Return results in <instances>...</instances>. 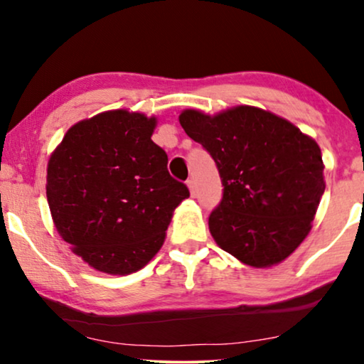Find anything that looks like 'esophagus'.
<instances>
[{
  "instance_id": "esophagus-1",
  "label": "esophagus",
  "mask_w": 364,
  "mask_h": 364,
  "mask_svg": "<svg viewBox=\"0 0 364 364\" xmlns=\"http://www.w3.org/2000/svg\"><path fill=\"white\" fill-rule=\"evenodd\" d=\"M187 187H188V191H191V196L197 197V183H196V181H193V178H188Z\"/></svg>"
}]
</instances>
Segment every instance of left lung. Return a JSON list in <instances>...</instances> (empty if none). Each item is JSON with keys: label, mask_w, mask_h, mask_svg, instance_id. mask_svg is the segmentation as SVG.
<instances>
[{"label": "left lung", "mask_w": 364, "mask_h": 364, "mask_svg": "<svg viewBox=\"0 0 364 364\" xmlns=\"http://www.w3.org/2000/svg\"><path fill=\"white\" fill-rule=\"evenodd\" d=\"M178 121L220 173L223 197L208 217L217 245L255 268L290 257L311 230L325 192L318 144L287 119L252 106L215 116L186 109Z\"/></svg>", "instance_id": "8db88e82"}]
</instances>
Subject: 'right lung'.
I'll use <instances>...</instances> for the list:
<instances>
[{"mask_svg":"<svg viewBox=\"0 0 364 364\" xmlns=\"http://www.w3.org/2000/svg\"><path fill=\"white\" fill-rule=\"evenodd\" d=\"M157 119L126 109L74 124L48 162L46 197L56 230L89 267L141 270L161 250L188 188L152 141Z\"/></svg>","mask_w":364,"mask_h":364,"instance_id":"1","label":"right lung"}]
</instances>
